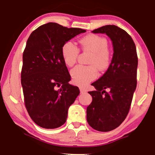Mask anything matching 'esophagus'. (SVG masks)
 <instances>
[{
  "label": "esophagus",
  "instance_id": "1",
  "mask_svg": "<svg viewBox=\"0 0 155 155\" xmlns=\"http://www.w3.org/2000/svg\"><path fill=\"white\" fill-rule=\"evenodd\" d=\"M80 91H81V94H83V93L87 92V90H86V89H85V88H83V87H81L80 88Z\"/></svg>",
  "mask_w": 155,
  "mask_h": 155
}]
</instances>
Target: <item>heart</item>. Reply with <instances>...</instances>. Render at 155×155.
Instances as JSON below:
<instances>
[{
    "label": "heart",
    "mask_w": 155,
    "mask_h": 155,
    "mask_svg": "<svg viewBox=\"0 0 155 155\" xmlns=\"http://www.w3.org/2000/svg\"><path fill=\"white\" fill-rule=\"evenodd\" d=\"M83 51L91 52L88 66L77 65L70 72L72 81L78 85H87L98 75L97 68L104 70L111 63V54L108 49V41L103 37L90 34L83 37L78 41ZM79 51L72 41H67L61 48V55L64 61L68 66L71 67L77 62Z\"/></svg>",
    "instance_id": "heart-1"
}]
</instances>
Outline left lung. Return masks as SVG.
I'll return each instance as SVG.
<instances>
[{
  "label": "left lung",
  "mask_w": 155,
  "mask_h": 155,
  "mask_svg": "<svg viewBox=\"0 0 155 155\" xmlns=\"http://www.w3.org/2000/svg\"><path fill=\"white\" fill-rule=\"evenodd\" d=\"M105 33L111 39L114 54L108 69L91 85L92 102L87 108V120L91 128L101 132L115 129L129 111L137 87L138 59L135 44L124 30L105 25L91 31Z\"/></svg>",
  "instance_id": "obj_1"
}]
</instances>
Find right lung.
Wrapping results in <instances>:
<instances>
[{"mask_svg": "<svg viewBox=\"0 0 155 155\" xmlns=\"http://www.w3.org/2000/svg\"><path fill=\"white\" fill-rule=\"evenodd\" d=\"M85 32L48 22L36 28L28 39L23 52L21 84L26 108L40 127L52 129L64 124L68 109L80 94L78 87L68 83L70 75L61 48Z\"/></svg>", "mask_w": 155, "mask_h": 155, "instance_id": "add662e5", "label": "right lung"}]
</instances>
